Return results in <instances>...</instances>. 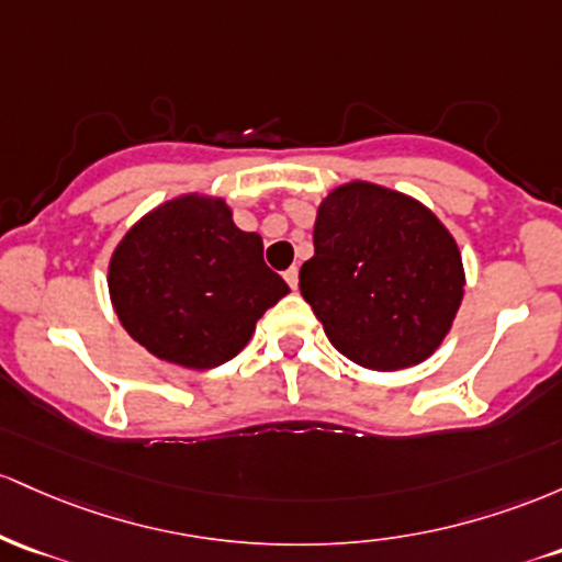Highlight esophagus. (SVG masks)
Listing matches in <instances>:
<instances>
[{
  "label": "esophagus",
  "mask_w": 562,
  "mask_h": 562,
  "mask_svg": "<svg viewBox=\"0 0 562 562\" xmlns=\"http://www.w3.org/2000/svg\"><path fill=\"white\" fill-rule=\"evenodd\" d=\"M283 279H286L289 286L297 289V283H300V268H289L286 273H283Z\"/></svg>",
  "instance_id": "1"
}]
</instances>
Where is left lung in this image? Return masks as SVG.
I'll use <instances>...</instances> for the list:
<instances>
[{
    "label": "left lung",
    "mask_w": 562,
    "mask_h": 562,
    "mask_svg": "<svg viewBox=\"0 0 562 562\" xmlns=\"http://www.w3.org/2000/svg\"><path fill=\"white\" fill-rule=\"evenodd\" d=\"M300 292L352 363L395 371L432 356L464 292L457 241L419 201L350 182L321 204Z\"/></svg>",
    "instance_id": "1"
}]
</instances>
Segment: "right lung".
Returning a JSON list of instances; mask_svg holds the SVG:
<instances>
[{
    "mask_svg": "<svg viewBox=\"0 0 562 562\" xmlns=\"http://www.w3.org/2000/svg\"><path fill=\"white\" fill-rule=\"evenodd\" d=\"M109 286L130 337L188 369L231 361L289 294L262 260V238L238 231L225 201L206 196L145 214L113 251Z\"/></svg>",
    "mask_w": 562,
    "mask_h": 562,
    "instance_id": "1",
    "label": "right lung"
}]
</instances>
